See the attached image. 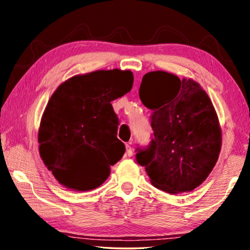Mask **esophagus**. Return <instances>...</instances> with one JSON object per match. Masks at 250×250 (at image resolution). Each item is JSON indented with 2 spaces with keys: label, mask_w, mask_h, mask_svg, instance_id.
<instances>
[{
  "label": "esophagus",
  "mask_w": 250,
  "mask_h": 250,
  "mask_svg": "<svg viewBox=\"0 0 250 250\" xmlns=\"http://www.w3.org/2000/svg\"><path fill=\"white\" fill-rule=\"evenodd\" d=\"M125 154L128 156H132L133 155V149L132 146H131L130 145H125Z\"/></svg>",
  "instance_id": "34e87169"
}]
</instances>
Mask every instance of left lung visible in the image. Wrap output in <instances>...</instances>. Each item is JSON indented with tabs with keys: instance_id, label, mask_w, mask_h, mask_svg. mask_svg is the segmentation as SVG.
I'll return each instance as SVG.
<instances>
[{
	"instance_id": "obj_1",
	"label": "left lung",
	"mask_w": 250,
	"mask_h": 250,
	"mask_svg": "<svg viewBox=\"0 0 250 250\" xmlns=\"http://www.w3.org/2000/svg\"><path fill=\"white\" fill-rule=\"evenodd\" d=\"M139 96L152 110L154 138L146 149L138 147L137 162L156 188L170 194L193 191L209 175L222 146L208 95L193 79L156 70L143 76Z\"/></svg>"
}]
</instances>
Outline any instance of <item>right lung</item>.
Returning <instances> with one entry per match:
<instances>
[{
  "instance_id": "1",
  "label": "right lung",
  "mask_w": 250,
  "mask_h": 250,
  "mask_svg": "<svg viewBox=\"0 0 250 250\" xmlns=\"http://www.w3.org/2000/svg\"><path fill=\"white\" fill-rule=\"evenodd\" d=\"M132 84L130 70H96L55 90L42 117L39 143L42 160L62 185L83 192L108 179L110 167L125 151L117 138L119 121L111 101Z\"/></svg>"
}]
</instances>
